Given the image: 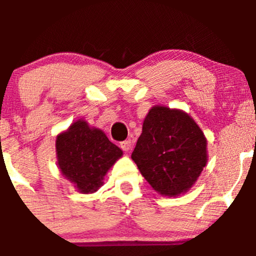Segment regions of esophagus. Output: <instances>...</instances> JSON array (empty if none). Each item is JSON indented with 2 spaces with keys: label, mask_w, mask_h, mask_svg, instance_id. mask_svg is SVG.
<instances>
[{
  "label": "esophagus",
  "mask_w": 256,
  "mask_h": 256,
  "mask_svg": "<svg viewBox=\"0 0 256 256\" xmlns=\"http://www.w3.org/2000/svg\"><path fill=\"white\" fill-rule=\"evenodd\" d=\"M131 146H132V142H131V140H125V141H122V142L120 144L121 148H122L124 151H126V152L130 151Z\"/></svg>",
  "instance_id": "1"
}]
</instances>
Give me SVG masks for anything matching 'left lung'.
Masks as SVG:
<instances>
[{
	"label": "left lung",
	"instance_id": "8db88e82",
	"mask_svg": "<svg viewBox=\"0 0 256 256\" xmlns=\"http://www.w3.org/2000/svg\"><path fill=\"white\" fill-rule=\"evenodd\" d=\"M131 158L154 190L174 197L190 190L202 174L207 140L190 115L154 106L144 118Z\"/></svg>",
	"mask_w": 256,
	"mask_h": 256
}]
</instances>
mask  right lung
Instances as JSON below:
<instances>
[{"label":"right lung","instance_id":"add662e5","mask_svg":"<svg viewBox=\"0 0 256 256\" xmlns=\"http://www.w3.org/2000/svg\"><path fill=\"white\" fill-rule=\"evenodd\" d=\"M56 144L62 174L82 193L95 192L108 170L122 156V151L102 130L89 128L82 120L60 134Z\"/></svg>","mask_w":256,"mask_h":256}]
</instances>
